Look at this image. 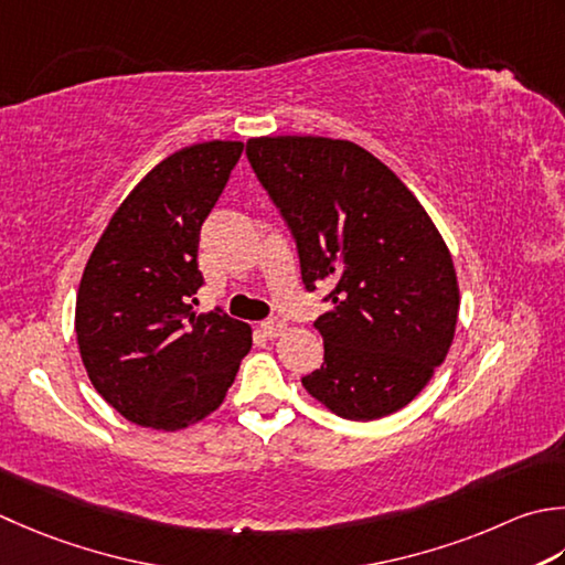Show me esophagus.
<instances>
[{
    "label": "esophagus",
    "mask_w": 565,
    "mask_h": 565,
    "mask_svg": "<svg viewBox=\"0 0 565 565\" xmlns=\"http://www.w3.org/2000/svg\"><path fill=\"white\" fill-rule=\"evenodd\" d=\"M262 330L269 338H279L284 330H286V323H284V320H279V318H269V320H264V323H262Z\"/></svg>",
    "instance_id": "1"
}]
</instances>
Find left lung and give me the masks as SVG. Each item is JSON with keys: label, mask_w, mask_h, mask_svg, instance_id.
Returning <instances> with one entry per match:
<instances>
[{"label": "left lung", "mask_w": 565, "mask_h": 565, "mask_svg": "<svg viewBox=\"0 0 565 565\" xmlns=\"http://www.w3.org/2000/svg\"><path fill=\"white\" fill-rule=\"evenodd\" d=\"M247 159L291 230L306 289H333L313 323L326 362L301 380L306 392L350 422L399 412L458 323V276L434 220L390 166L345 139L254 137Z\"/></svg>", "instance_id": "1"}]
</instances>
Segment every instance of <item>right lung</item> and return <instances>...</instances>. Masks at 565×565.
<instances>
[{"mask_svg": "<svg viewBox=\"0 0 565 565\" xmlns=\"http://www.w3.org/2000/svg\"><path fill=\"white\" fill-rule=\"evenodd\" d=\"M242 141H203L166 157L131 188L85 264L75 335L87 377L127 422L181 430L225 402L252 328L195 313L198 237Z\"/></svg>", "mask_w": 565, "mask_h": 565, "instance_id": "add662e5", "label": "right lung"}]
</instances>
